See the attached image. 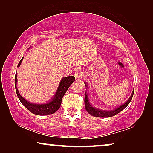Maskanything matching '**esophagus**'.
<instances>
[{"label":"esophagus","mask_w":153,"mask_h":153,"mask_svg":"<svg viewBox=\"0 0 153 153\" xmlns=\"http://www.w3.org/2000/svg\"><path fill=\"white\" fill-rule=\"evenodd\" d=\"M74 76L75 78L77 79H80L83 76V71L81 70H77L76 72H74Z\"/></svg>","instance_id":"obj_1"}]
</instances>
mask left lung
<instances>
[{
    "label": "left lung",
    "mask_w": 153,
    "mask_h": 153,
    "mask_svg": "<svg viewBox=\"0 0 153 153\" xmlns=\"http://www.w3.org/2000/svg\"><path fill=\"white\" fill-rule=\"evenodd\" d=\"M85 86L88 87L87 84L85 83ZM134 88L132 93L130 96V97L127 100V101L124 103L122 105H120L118 107H117L115 108L114 110H111V111H103V110H100L98 109V108H96L95 107H93V106L90 104L89 100H88V93L85 92V98H84V103H85V108L88 112L89 114H91V116H95V117H100V118H108V117H111L114 116L115 115L118 114V113H120L121 111H123V109H125V108L127 107V105L129 104V102H131V99H132L133 95H134Z\"/></svg>",
    "instance_id": "left-lung-1"
}]
</instances>
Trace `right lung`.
Instances as JSON below:
<instances>
[{
  "mask_svg": "<svg viewBox=\"0 0 153 153\" xmlns=\"http://www.w3.org/2000/svg\"><path fill=\"white\" fill-rule=\"evenodd\" d=\"M22 58L19 62L18 66L19 67L22 61L23 60ZM75 80V77L74 76H70L64 77L60 81V84L58 85L57 91L56 92L55 95L52 98L51 101L45 104H34L30 103L26 100H25L20 93H19V91L16 87V82H17V77H16V73L15 75V79H14V83H15V89L16 93L19 99L20 102H22L23 105L26 106V108L30 111L31 113L35 115H39V116H46V115L53 114L56 111L58 110V108L60 107L62 102V99L66 91H68L69 87L70 86L71 84L74 82Z\"/></svg>",
  "mask_w": 153,
  "mask_h": 153,
  "instance_id": "1",
  "label": "right lung"
}]
</instances>
